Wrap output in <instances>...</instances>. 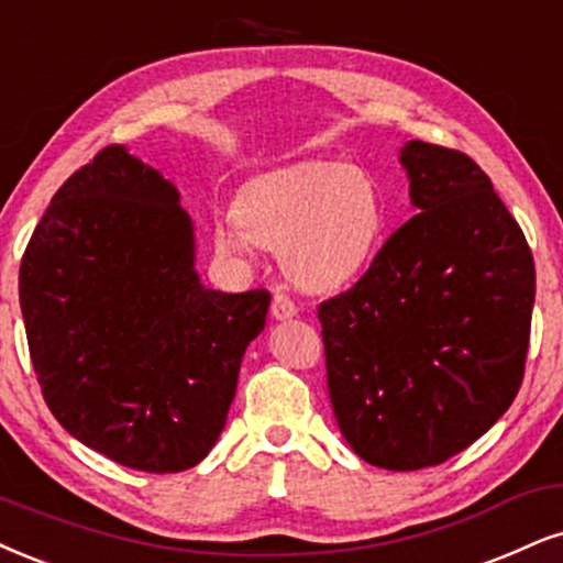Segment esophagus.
Returning a JSON list of instances; mask_svg holds the SVG:
<instances>
[{"label":"esophagus","mask_w":563,"mask_h":563,"mask_svg":"<svg viewBox=\"0 0 563 563\" xmlns=\"http://www.w3.org/2000/svg\"><path fill=\"white\" fill-rule=\"evenodd\" d=\"M271 316L276 318V321H287V318H295L297 316V305L292 297H287L284 292H276L274 300H271Z\"/></svg>","instance_id":"34e87169"}]
</instances>
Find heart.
<instances>
[{
    "mask_svg": "<svg viewBox=\"0 0 563 563\" xmlns=\"http://www.w3.org/2000/svg\"><path fill=\"white\" fill-rule=\"evenodd\" d=\"M232 219L213 232L221 253L245 255L253 242L279 247L289 279L334 289L376 258L388 200L365 166L302 162L250 179L234 198Z\"/></svg>",
    "mask_w": 563,
    "mask_h": 563,
    "instance_id": "heart-1",
    "label": "heart"
}]
</instances>
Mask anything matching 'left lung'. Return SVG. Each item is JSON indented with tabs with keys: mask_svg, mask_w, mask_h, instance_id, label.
Returning a JSON list of instances; mask_svg holds the SVG:
<instances>
[{
	"mask_svg": "<svg viewBox=\"0 0 563 563\" xmlns=\"http://www.w3.org/2000/svg\"><path fill=\"white\" fill-rule=\"evenodd\" d=\"M399 162L420 213L355 287L318 305V321L346 443L367 464L407 473L460 454L515 401L536 263L473 158L409 141Z\"/></svg>",
	"mask_w": 563,
	"mask_h": 563,
	"instance_id": "left-lung-1",
	"label": "left lung"
}]
</instances>
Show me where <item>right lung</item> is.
Returning a JSON list of instances; mask_svg holds the SVG:
<instances>
[{
  "label": "right lung",
  "instance_id": "1",
  "mask_svg": "<svg viewBox=\"0 0 563 563\" xmlns=\"http://www.w3.org/2000/svg\"><path fill=\"white\" fill-rule=\"evenodd\" d=\"M266 289L200 284L177 187L107 145L52 198L20 263L41 394L88 449L141 473L196 467L224 430Z\"/></svg>",
  "mask_w": 563,
  "mask_h": 563
}]
</instances>
